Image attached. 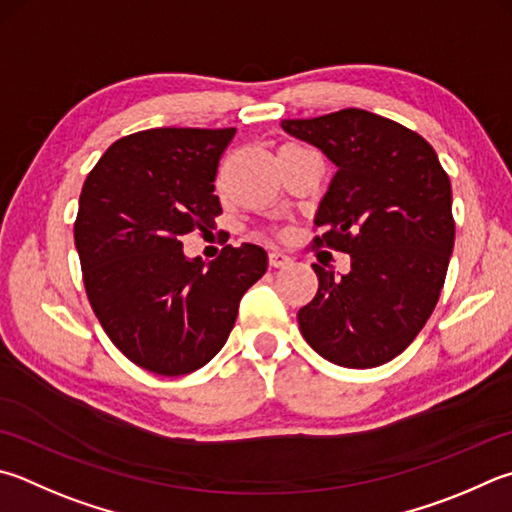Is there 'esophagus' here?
Here are the masks:
<instances>
[{
    "mask_svg": "<svg viewBox=\"0 0 512 512\" xmlns=\"http://www.w3.org/2000/svg\"><path fill=\"white\" fill-rule=\"evenodd\" d=\"M268 262H271L273 268H282V266L291 264L293 259L288 257L286 253H282V250H271V253H268Z\"/></svg>",
    "mask_w": 512,
    "mask_h": 512,
    "instance_id": "34e87169",
    "label": "esophagus"
}]
</instances>
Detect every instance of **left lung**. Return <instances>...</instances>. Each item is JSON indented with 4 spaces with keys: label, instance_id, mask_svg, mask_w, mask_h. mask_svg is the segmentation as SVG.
<instances>
[{
    "label": "left lung",
    "instance_id": "obj_1",
    "mask_svg": "<svg viewBox=\"0 0 512 512\" xmlns=\"http://www.w3.org/2000/svg\"><path fill=\"white\" fill-rule=\"evenodd\" d=\"M282 129L338 167L313 241L351 257L345 275L313 264L320 286L297 311L302 336L333 365H385L439 302L454 246L448 174L425 138L365 109L282 120Z\"/></svg>",
    "mask_w": 512,
    "mask_h": 512
}]
</instances>
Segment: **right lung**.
Here are the masks:
<instances>
[{
    "instance_id": "right-lung-1",
    "label": "right lung",
    "mask_w": 512,
    "mask_h": 512,
    "mask_svg": "<svg viewBox=\"0 0 512 512\" xmlns=\"http://www.w3.org/2000/svg\"><path fill=\"white\" fill-rule=\"evenodd\" d=\"M228 129L156 127L120 138L89 172L73 228L87 297L111 342L159 376L217 356L244 293L266 273L262 246L185 257L181 237L215 226Z\"/></svg>"
}]
</instances>
